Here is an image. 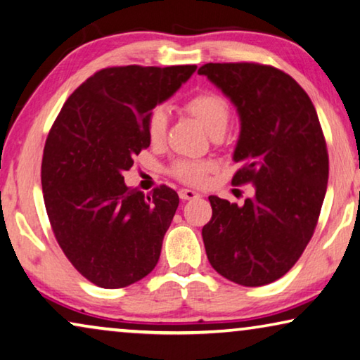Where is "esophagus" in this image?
<instances>
[{
	"mask_svg": "<svg viewBox=\"0 0 360 360\" xmlns=\"http://www.w3.org/2000/svg\"><path fill=\"white\" fill-rule=\"evenodd\" d=\"M179 197L182 198V200H192V198H197L198 194L195 191H191V189H181Z\"/></svg>",
	"mask_w": 360,
	"mask_h": 360,
	"instance_id": "34e87169",
	"label": "esophagus"
}]
</instances>
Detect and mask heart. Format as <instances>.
Wrapping results in <instances>:
<instances>
[{
    "label": "heart",
    "mask_w": 360,
    "mask_h": 360,
    "mask_svg": "<svg viewBox=\"0 0 360 360\" xmlns=\"http://www.w3.org/2000/svg\"><path fill=\"white\" fill-rule=\"evenodd\" d=\"M184 110L197 117L208 132L219 136L229 122L231 108L228 100L212 90H202L192 95L184 103ZM166 126H168V115L163 108H155L147 117V137L152 146H160L165 141ZM214 165L208 160H189L181 158L169 166V174L187 186H198L205 181L207 174L212 173Z\"/></svg>",
    "instance_id": "obj_1"
}]
</instances>
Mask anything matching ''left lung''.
<instances>
[{
    "instance_id": "left-lung-1",
    "label": "left lung",
    "mask_w": 360,
    "mask_h": 360,
    "mask_svg": "<svg viewBox=\"0 0 360 360\" xmlns=\"http://www.w3.org/2000/svg\"><path fill=\"white\" fill-rule=\"evenodd\" d=\"M240 116L233 186H254L243 205L208 197L202 229L210 265L243 286H264L291 270L314 236L328 182V150L317 111L289 74L259 63L198 69Z\"/></svg>"
}]
</instances>
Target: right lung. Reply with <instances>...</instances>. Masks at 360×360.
I'll use <instances>...</instances> for the list:
<instances>
[{
    "instance_id": "add662e5",
    "label": "right lung",
    "mask_w": 360,
    "mask_h": 360,
    "mask_svg": "<svg viewBox=\"0 0 360 360\" xmlns=\"http://www.w3.org/2000/svg\"><path fill=\"white\" fill-rule=\"evenodd\" d=\"M197 66H112L74 90L48 132L41 189L53 234L72 266L100 288L142 280L158 264L179 205L176 191L124 184L150 146L147 117Z\"/></svg>"
}]
</instances>
